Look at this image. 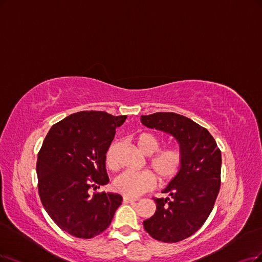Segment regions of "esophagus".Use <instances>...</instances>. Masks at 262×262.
<instances>
[{
	"label": "esophagus",
	"mask_w": 262,
	"mask_h": 262,
	"mask_svg": "<svg viewBox=\"0 0 262 262\" xmlns=\"http://www.w3.org/2000/svg\"><path fill=\"white\" fill-rule=\"evenodd\" d=\"M136 201H137L136 199H130V198H126V196L123 198V203H133V202H136Z\"/></svg>",
	"instance_id": "1"
}]
</instances>
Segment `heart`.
<instances>
[{"label":"heart","mask_w":262,"mask_h":262,"mask_svg":"<svg viewBox=\"0 0 262 262\" xmlns=\"http://www.w3.org/2000/svg\"><path fill=\"white\" fill-rule=\"evenodd\" d=\"M137 146L144 156H151L148 160L150 168L156 173L161 182H166L177 175L181 167L182 153L177 148H167L160 150L161 139L152 133L144 132L136 136ZM118 141L111 142L104 153L105 165L110 169L118 166L116 163V150ZM156 186V178L150 171L130 172L124 171L113 181L114 190L120 194L135 199L143 193L152 190Z\"/></svg>","instance_id":"1"}]
</instances>
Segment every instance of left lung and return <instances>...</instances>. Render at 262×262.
Masks as SVG:
<instances>
[{
  "label": "left lung",
  "instance_id": "8db88e82",
  "mask_svg": "<svg viewBox=\"0 0 262 262\" xmlns=\"http://www.w3.org/2000/svg\"><path fill=\"white\" fill-rule=\"evenodd\" d=\"M149 128L170 134L182 153L181 167L163 193L169 198L154 199L157 210L143 221L148 233L165 243L185 239L204 225L220 189L221 152L209 132L186 116L173 112L141 115Z\"/></svg>",
  "mask_w": 262,
  "mask_h": 262
}]
</instances>
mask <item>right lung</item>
<instances>
[{
  "mask_svg": "<svg viewBox=\"0 0 262 262\" xmlns=\"http://www.w3.org/2000/svg\"><path fill=\"white\" fill-rule=\"evenodd\" d=\"M126 115L73 113L53 125L37 154V189L47 214L62 231L92 238L111 224L122 204L116 193H94L109 182L104 153Z\"/></svg>",
  "mask_w": 262,
  "mask_h": 262,
  "instance_id": "obj_1",
  "label": "right lung"
}]
</instances>
